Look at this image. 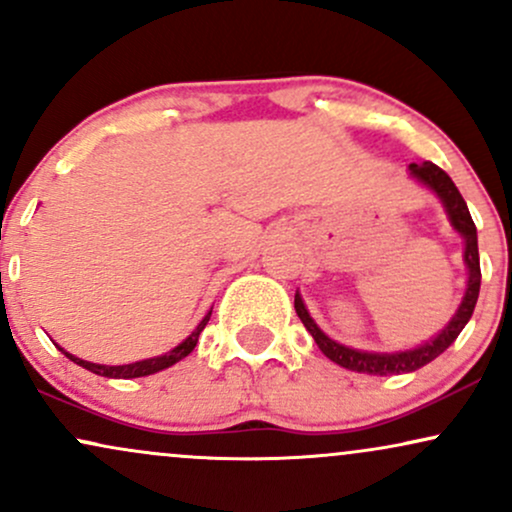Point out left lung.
<instances>
[{"mask_svg": "<svg viewBox=\"0 0 512 512\" xmlns=\"http://www.w3.org/2000/svg\"><path fill=\"white\" fill-rule=\"evenodd\" d=\"M410 178L420 182L422 187H427L441 201L444 206L446 218L453 230L463 237V261L465 268H468V282H465V294L460 299L456 313L451 315L449 323L444 325V330H439L434 337L427 339L413 349L403 351H363V349H351V346H344L334 342L332 337L320 330L318 323L311 318L308 308L301 299V294H294V308L299 313L301 323L311 337L318 344V349L330 358L332 363L342 365L346 370L353 372H365V375H401V372H413L422 368V365L432 363L434 358L441 356L449 346L456 342V337L463 332V327L468 325L472 318V311H475L477 296H479V282H482V273H479V249H477V227L472 223V216L468 211V204L460 197L458 187L453 185V180L444 173L439 166H434L432 161L422 163H410L408 166Z\"/></svg>", "mask_w": 512, "mask_h": 512, "instance_id": "obj_1", "label": "left lung"}]
</instances>
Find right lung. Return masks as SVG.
<instances>
[{"label":"right lung","instance_id":"add662e5","mask_svg":"<svg viewBox=\"0 0 512 512\" xmlns=\"http://www.w3.org/2000/svg\"><path fill=\"white\" fill-rule=\"evenodd\" d=\"M213 311V308H211ZM211 311H208L204 318H201V323L197 325V330H194L185 342H180L175 349H170L168 353H161V356H154V358H144V361H135V363H125V365H102V363H90V361H82V358L73 356V353H68L66 349H61L59 344H56V349H59L63 356L71 358L73 363L82 365L85 370L94 372V375H102V377H111V380H132V377H147V375H154V372H161L170 368V365H175L182 358L189 356V353L194 351V346L199 342V334L204 332V327L208 323V318H211Z\"/></svg>","mask_w":512,"mask_h":512}]
</instances>
